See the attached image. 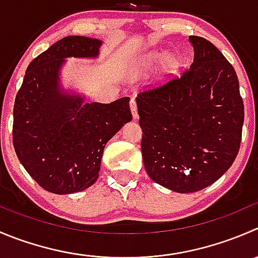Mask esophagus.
Wrapping results in <instances>:
<instances>
[{
	"label": "esophagus",
	"mask_w": 258,
	"mask_h": 258,
	"mask_svg": "<svg viewBox=\"0 0 258 258\" xmlns=\"http://www.w3.org/2000/svg\"><path fill=\"white\" fill-rule=\"evenodd\" d=\"M130 108H131L132 117H134V119L139 118V112H137V103H136V99H135V98H131V101H130Z\"/></svg>",
	"instance_id": "esophagus-1"
}]
</instances>
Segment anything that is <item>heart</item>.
I'll return each mask as SVG.
<instances>
[{
	"label": "heart",
	"instance_id": "b5f03b06",
	"mask_svg": "<svg viewBox=\"0 0 258 258\" xmlns=\"http://www.w3.org/2000/svg\"><path fill=\"white\" fill-rule=\"evenodd\" d=\"M165 57L164 54L161 52H152V54H147L146 56L142 59L141 61V67L144 69H152L161 61L162 59Z\"/></svg>",
	"mask_w": 258,
	"mask_h": 258
}]
</instances>
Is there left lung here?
Instances as JSON below:
<instances>
[{"label":"left lung","mask_w":258,"mask_h":258,"mask_svg":"<svg viewBox=\"0 0 258 258\" xmlns=\"http://www.w3.org/2000/svg\"><path fill=\"white\" fill-rule=\"evenodd\" d=\"M187 71L137 96L141 151L149 176L176 192H194L233 164L244 118L231 62L204 37L189 36Z\"/></svg>","instance_id":"1"}]
</instances>
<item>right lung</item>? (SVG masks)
Listing matches in <instances>:
<instances>
[{
    "instance_id": "1",
    "label": "right lung",
    "mask_w": 258,
    "mask_h": 258,
    "mask_svg": "<svg viewBox=\"0 0 258 258\" xmlns=\"http://www.w3.org/2000/svg\"><path fill=\"white\" fill-rule=\"evenodd\" d=\"M102 41L67 36L35 57L15 99L12 140L30 176L54 194L92 186L107 142L132 121L130 98L111 103L86 102L60 81L67 57L96 59Z\"/></svg>"
}]
</instances>
